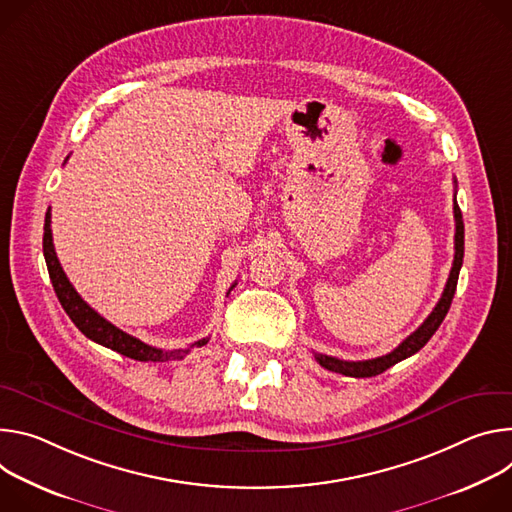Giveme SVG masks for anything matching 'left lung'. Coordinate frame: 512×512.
Wrapping results in <instances>:
<instances>
[{
    "label": "left lung",
    "mask_w": 512,
    "mask_h": 512,
    "mask_svg": "<svg viewBox=\"0 0 512 512\" xmlns=\"http://www.w3.org/2000/svg\"><path fill=\"white\" fill-rule=\"evenodd\" d=\"M456 183V181H453ZM453 217H456V254H453V264L449 270V278L445 282V289L441 299L437 301L435 309L429 313V317L419 325V329H415L405 342L394 348L390 354L380 356V358H372V360H362V362H348V360H339L333 356H325V354H313L315 360L337 374H344V376H352V378H370L376 374H382L384 370H388L390 366L399 364L401 360L417 354L429 339L431 335L437 331V327L441 325V321L445 319L449 307H451V299L456 295V287H458V276H460V268L464 262V219H462V211L458 205V199L453 197Z\"/></svg>",
    "instance_id": "8db88e82"
}]
</instances>
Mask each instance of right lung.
<instances>
[{"instance_id": "add662e5", "label": "right lung", "mask_w": 512, "mask_h": 512, "mask_svg": "<svg viewBox=\"0 0 512 512\" xmlns=\"http://www.w3.org/2000/svg\"><path fill=\"white\" fill-rule=\"evenodd\" d=\"M42 250H44V260H46V266H48V274H50V280H52V287H54L56 297H59V301H61L63 309L67 311V315L71 317V321L79 327V331L83 335H87L91 339V342H95L99 346H105V348L118 352V354H122L126 358L138 360V362L181 360V358H185L191 352V348H201V346H205L209 342L207 337H203V339H199V342L191 344L185 350L166 352V350L152 348V346L140 342L138 337L122 331L120 327H116L113 323H109L107 319H103L95 309H91L81 299V295L75 291V287L69 282L65 270H63V266L59 262V258H56L54 244H52V230H50V207H48L46 217H44ZM234 287H236V282L232 285V289Z\"/></svg>"}]
</instances>
